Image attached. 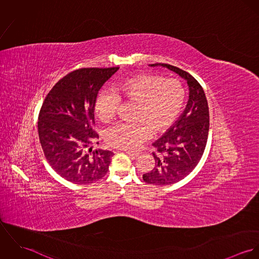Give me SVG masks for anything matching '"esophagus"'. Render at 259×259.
Instances as JSON below:
<instances>
[{"label":"esophagus","mask_w":259,"mask_h":259,"mask_svg":"<svg viewBox=\"0 0 259 259\" xmlns=\"http://www.w3.org/2000/svg\"><path fill=\"white\" fill-rule=\"evenodd\" d=\"M125 152H126L128 155H131L132 157H137V156L140 155L139 152H135V151H131V150H125Z\"/></svg>","instance_id":"1"}]
</instances>
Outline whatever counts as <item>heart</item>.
Listing matches in <instances>:
<instances>
[{"instance_id": "b5f03b06", "label": "heart", "mask_w": 259, "mask_h": 259, "mask_svg": "<svg viewBox=\"0 0 259 259\" xmlns=\"http://www.w3.org/2000/svg\"><path fill=\"white\" fill-rule=\"evenodd\" d=\"M137 104L135 122H118L109 127L105 139L109 146L119 149H134L149 135L165 133L178 119L184 108L185 90L177 78L142 74L124 78L113 91H102L95 102V112L101 120H111L120 101Z\"/></svg>"}]
</instances>
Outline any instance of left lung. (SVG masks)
<instances>
[{"label": "left lung", "instance_id": "left-lung-1", "mask_svg": "<svg viewBox=\"0 0 259 259\" xmlns=\"http://www.w3.org/2000/svg\"><path fill=\"white\" fill-rule=\"evenodd\" d=\"M159 65L180 74L189 89L184 113L152 144L155 163L149 172L143 176L145 183L149 185H168L184 180L199 162L208 138L209 111L204 91L191 74L168 64Z\"/></svg>", "mask_w": 259, "mask_h": 259}]
</instances>
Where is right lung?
<instances>
[{
    "instance_id": "add662e5",
    "label": "right lung",
    "mask_w": 259,
    "mask_h": 259,
    "mask_svg": "<svg viewBox=\"0 0 259 259\" xmlns=\"http://www.w3.org/2000/svg\"><path fill=\"white\" fill-rule=\"evenodd\" d=\"M117 70L73 71L52 88L41 105L37 120L40 146L52 168L68 182L93 184L109 170L112 151L85 148L99 139L94 130L98 93Z\"/></svg>"
}]
</instances>
